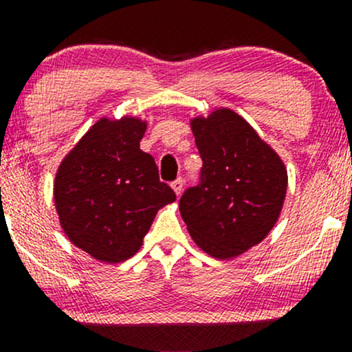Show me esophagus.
I'll list each match as a JSON object with an SVG mask.
<instances>
[{"label":"esophagus","mask_w":352,"mask_h":352,"mask_svg":"<svg viewBox=\"0 0 352 352\" xmlns=\"http://www.w3.org/2000/svg\"><path fill=\"white\" fill-rule=\"evenodd\" d=\"M171 188L175 190V192L177 196L181 195V191H183V177H177L176 181H173L171 183Z\"/></svg>","instance_id":"34e87169"}]
</instances>
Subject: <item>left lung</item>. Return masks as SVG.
Wrapping results in <instances>:
<instances>
[{"mask_svg":"<svg viewBox=\"0 0 352 352\" xmlns=\"http://www.w3.org/2000/svg\"><path fill=\"white\" fill-rule=\"evenodd\" d=\"M203 160L199 184L179 211L195 243L220 260L258 245L277 223L287 192L283 161L236 112L217 109L191 119Z\"/></svg>","mask_w":352,"mask_h":352,"instance_id":"obj_1","label":"left lung"}]
</instances>
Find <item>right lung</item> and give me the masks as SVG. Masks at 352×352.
Instances as JSON below:
<instances>
[{"instance_id":"right-lung-1","label":"right lung","mask_w":352,"mask_h":352,"mask_svg":"<svg viewBox=\"0 0 352 352\" xmlns=\"http://www.w3.org/2000/svg\"><path fill=\"white\" fill-rule=\"evenodd\" d=\"M146 120H97L60 162L54 198L60 225L75 247L119 263L139 252L154 217L176 195L160 181L151 154L139 147Z\"/></svg>"}]
</instances>
